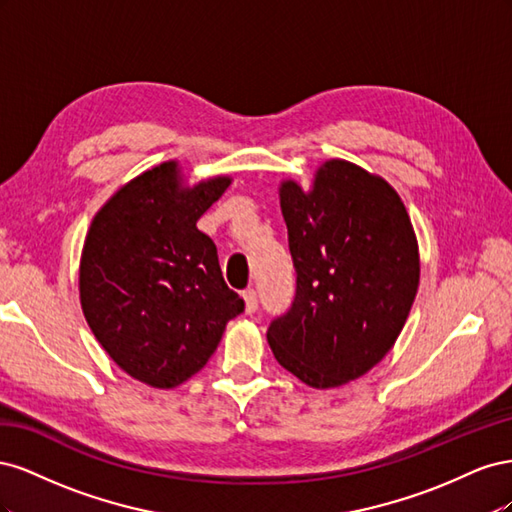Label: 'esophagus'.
Listing matches in <instances>:
<instances>
[{"instance_id":"esophagus-1","label":"esophagus","mask_w":512,"mask_h":512,"mask_svg":"<svg viewBox=\"0 0 512 512\" xmlns=\"http://www.w3.org/2000/svg\"><path fill=\"white\" fill-rule=\"evenodd\" d=\"M243 303H245V314H254L258 309V294L254 288H247L243 292Z\"/></svg>"}]
</instances>
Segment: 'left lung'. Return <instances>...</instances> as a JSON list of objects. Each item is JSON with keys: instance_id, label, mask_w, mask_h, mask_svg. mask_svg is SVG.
Instances as JSON below:
<instances>
[{"instance_id": "left-lung-1", "label": "left lung", "mask_w": 512, "mask_h": 512, "mask_svg": "<svg viewBox=\"0 0 512 512\" xmlns=\"http://www.w3.org/2000/svg\"><path fill=\"white\" fill-rule=\"evenodd\" d=\"M280 207L297 297L269 346L307 386L335 389L395 346L421 280L418 241L393 185L346 160L320 164L307 192L284 179Z\"/></svg>"}]
</instances>
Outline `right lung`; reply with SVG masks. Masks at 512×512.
Returning a JSON list of instances; mask_svg holds the SVG:
<instances>
[{
  "mask_svg": "<svg viewBox=\"0 0 512 512\" xmlns=\"http://www.w3.org/2000/svg\"><path fill=\"white\" fill-rule=\"evenodd\" d=\"M188 185L177 160L134 177L87 230L79 294L106 354L138 382L175 389L203 369L243 299L222 277L215 243L196 222L230 185Z\"/></svg>",
  "mask_w": 512,
  "mask_h": 512,
  "instance_id": "right-lung-1",
  "label": "right lung"
}]
</instances>
